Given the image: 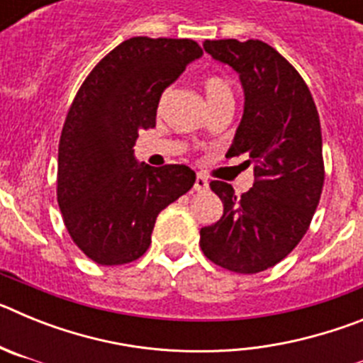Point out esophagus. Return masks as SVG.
Here are the masks:
<instances>
[{
	"label": "esophagus",
	"instance_id": "obj_1",
	"mask_svg": "<svg viewBox=\"0 0 363 363\" xmlns=\"http://www.w3.org/2000/svg\"><path fill=\"white\" fill-rule=\"evenodd\" d=\"M209 189V182L205 178L203 174H196V182H194V191L198 192H203Z\"/></svg>",
	"mask_w": 363,
	"mask_h": 363
}]
</instances>
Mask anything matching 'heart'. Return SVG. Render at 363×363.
I'll use <instances>...</instances> for the list:
<instances>
[{
  "label": "heart",
  "instance_id": "obj_1",
  "mask_svg": "<svg viewBox=\"0 0 363 363\" xmlns=\"http://www.w3.org/2000/svg\"><path fill=\"white\" fill-rule=\"evenodd\" d=\"M203 89H205V94H207V99H209V101H213V99L220 98V96H223V94H233V92H230L229 82L221 78V76H216V74H209V76H205ZM165 96H167V91L162 94L160 104H163Z\"/></svg>",
  "mask_w": 363,
  "mask_h": 363
}]
</instances>
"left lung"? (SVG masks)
I'll list each match as a JSON object with an SVG mask.
<instances>
[{"mask_svg":"<svg viewBox=\"0 0 363 363\" xmlns=\"http://www.w3.org/2000/svg\"><path fill=\"white\" fill-rule=\"evenodd\" d=\"M203 49L240 74L243 118L227 156H247L255 184L242 196L225 182L211 189L223 216L201 227L203 255L220 267L255 274L300 243L322 196V127L309 86L277 49L259 40H207Z\"/></svg>","mask_w":363,"mask_h":363,"instance_id":"1","label":"left lung"}]
</instances>
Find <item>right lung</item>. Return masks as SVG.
<instances>
[{
  "instance_id": "right-lung-1",
  "label": "right lung",
  "mask_w": 363,
  "mask_h": 363,
  "mask_svg": "<svg viewBox=\"0 0 363 363\" xmlns=\"http://www.w3.org/2000/svg\"><path fill=\"white\" fill-rule=\"evenodd\" d=\"M203 54L192 40H125L91 70L57 147V205L70 238L99 265L145 255L158 214L196 182L187 165L134 160L138 130L152 129L160 96Z\"/></svg>"
}]
</instances>
